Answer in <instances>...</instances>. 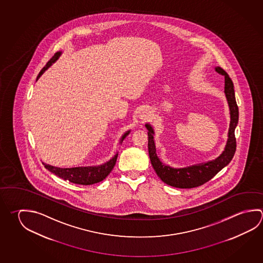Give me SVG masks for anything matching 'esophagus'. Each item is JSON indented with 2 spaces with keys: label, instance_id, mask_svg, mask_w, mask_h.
Masks as SVG:
<instances>
[{
  "label": "esophagus",
  "instance_id": "1",
  "mask_svg": "<svg viewBox=\"0 0 263 263\" xmlns=\"http://www.w3.org/2000/svg\"><path fill=\"white\" fill-rule=\"evenodd\" d=\"M141 117H142V119H147V117H148V111H143L141 112Z\"/></svg>",
  "mask_w": 263,
  "mask_h": 263
}]
</instances>
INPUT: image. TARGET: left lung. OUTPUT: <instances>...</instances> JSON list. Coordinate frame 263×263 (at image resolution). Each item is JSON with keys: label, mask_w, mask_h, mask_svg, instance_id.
I'll return each mask as SVG.
<instances>
[{"label": "left lung", "mask_w": 263, "mask_h": 263, "mask_svg": "<svg viewBox=\"0 0 263 263\" xmlns=\"http://www.w3.org/2000/svg\"><path fill=\"white\" fill-rule=\"evenodd\" d=\"M219 74L224 76V92L230 107L231 122L228 140L226 143V151L214 161H209L207 163H200L198 165L190 166L183 169H174L169 166L161 163L157 157L156 148L153 140V129L149 125H146L148 136V154L151 158L152 166L158 176L162 182L178 189H193L207 183L213 176L227 165L233 159L236 149V138L235 129L238 123V106L235 101L234 83L229 74L221 67L215 68Z\"/></svg>", "instance_id": "8db88e82"}]
</instances>
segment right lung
Masks as SVG:
<instances>
[{
	"instance_id": "obj_1",
	"label": "right lung",
	"mask_w": 263,
	"mask_h": 263,
	"mask_svg": "<svg viewBox=\"0 0 263 263\" xmlns=\"http://www.w3.org/2000/svg\"><path fill=\"white\" fill-rule=\"evenodd\" d=\"M61 52H56L54 55L51 57L50 61L47 63L46 65L42 68V71L37 74V79L42 76V73L50 66V65L54 63L58 57L60 56ZM129 134V131L125 133L121 141L125 139V137ZM118 154H116L110 161H108L105 164L98 167H74V168H59V167H54V166L49 165L46 163H43L44 167L48 170L51 172L52 174L59 176L60 178L64 180H67L71 183L78 184H84V185H88V184H96L101 182L103 179H105L107 175L111 173V171L114 169L116 165V160H117Z\"/></svg>"
}]
</instances>
